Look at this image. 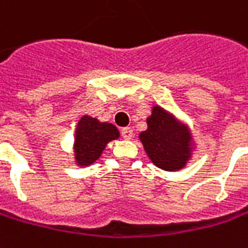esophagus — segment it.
<instances>
[{
  "label": "esophagus",
  "mask_w": 248,
  "mask_h": 248,
  "mask_svg": "<svg viewBox=\"0 0 248 248\" xmlns=\"http://www.w3.org/2000/svg\"><path fill=\"white\" fill-rule=\"evenodd\" d=\"M122 137H124V140H130V138L133 137V129H131V127H124V129H122Z\"/></svg>",
  "instance_id": "obj_1"
}]
</instances>
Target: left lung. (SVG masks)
<instances>
[{
    "label": "left lung",
    "mask_w": 248,
    "mask_h": 248,
    "mask_svg": "<svg viewBox=\"0 0 248 248\" xmlns=\"http://www.w3.org/2000/svg\"><path fill=\"white\" fill-rule=\"evenodd\" d=\"M146 126L138 138L155 166L170 172L187 166L197 151V142L185 121L159 104H153Z\"/></svg>",
    "instance_id": "1"
}]
</instances>
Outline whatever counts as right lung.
<instances>
[{
  "label": "right lung",
  "instance_id": "obj_1",
  "mask_svg": "<svg viewBox=\"0 0 248 248\" xmlns=\"http://www.w3.org/2000/svg\"><path fill=\"white\" fill-rule=\"evenodd\" d=\"M73 137V163L77 167H89L100 159L108 142L121 137V133L110 122L84 114L76 124Z\"/></svg>",
  "mask_w": 248,
  "mask_h": 248
}]
</instances>
